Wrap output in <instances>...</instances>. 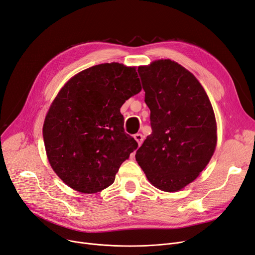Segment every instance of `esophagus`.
Segmentation results:
<instances>
[{
    "label": "esophagus",
    "instance_id": "obj_1",
    "mask_svg": "<svg viewBox=\"0 0 255 255\" xmlns=\"http://www.w3.org/2000/svg\"><path fill=\"white\" fill-rule=\"evenodd\" d=\"M134 139L137 141L138 145H140L143 141V136L142 134H140V133H136V134H134Z\"/></svg>",
    "mask_w": 255,
    "mask_h": 255
}]
</instances>
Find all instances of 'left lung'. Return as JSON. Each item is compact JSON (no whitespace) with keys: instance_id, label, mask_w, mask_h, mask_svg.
Masks as SVG:
<instances>
[{"instance_id":"left-lung-1","label":"left lung","mask_w":255,"mask_h":255,"mask_svg":"<svg viewBox=\"0 0 255 255\" xmlns=\"http://www.w3.org/2000/svg\"><path fill=\"white\" fill-rule=\"evenodd\" d=\"M152 134L136 161L156 188L176 192L208 165L217 143L215 114L196 77L170 60L138 67Z\"/></svg>"}]
</instances>
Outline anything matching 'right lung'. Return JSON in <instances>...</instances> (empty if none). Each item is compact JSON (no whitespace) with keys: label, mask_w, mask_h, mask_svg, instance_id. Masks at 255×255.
<instances>
[{"label":"right lung","mask_w":255,"mask_h":255,"mask_svg":"<svg viewBox=\"0 0 255 255\" xmlns=\"http://www.w3.org/2000/svg\"><path fill=\"white\" fill-rule=\"evenodd\" d=\"M141 91L134 67L93 66L74 75L52 101L43 125L50 166L72 189L96 193L111 186L121 164L137 149L120 112Z\"/></svg>","instance_id":"add662e5"}]
</instances>
